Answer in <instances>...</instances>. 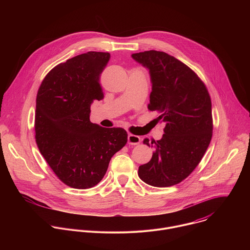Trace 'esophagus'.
<instances>
[{
	"mask_svg": "<svg viewBox=\"0 0 250 250\" xmlns=\"http://www.w3.org/2000/svg\"><path fill=\"white\" fill-rule=\"evenodd\" d=\"M141 138L138 136V135H134V134H128L127 136V142L128 145H131V146H135V145H138L140 142Z\"/></svg>",
	"mask_w": 250,
	"mask_h": 250,
	"instance_id": "34e87169",
	"label": "esophagus"
}]
</instances>
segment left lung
Wrapping results in <instances>:
<instances>
[{"instance_id":"obj_1","label":"left lung","mask_w":250,"mask_h":250,"mask_svg":"<svg viewBox=\"0 0 250 250\" xmlns=\"http://www.w3.org/2000/svg\"><path fill=\"white\" fill-rule=\"evenodd\" d=\"M131 57L149 70L152 91L148 110L166 124L159 140L145 138L154 148L138 176L148 185L170 187L182 182L202 160L212 135L211 102L203 81L186 64L156 50Z\"/></svg>"}]
</instances>
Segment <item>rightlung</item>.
I'll return each instance as SVG.
<instances>
[{
    "label": "right lung",
    "mask_w": 250,
    "mask_h": 250,
    "mask_svg": "<svg viewBox=\"0 0 250 250\" xmlns=\"http://www.w3.org/2000/svg\"><path fill=\"white\" fill-rule=\"evenodd\" d=\"M110 58L109 52L89 51L68 59L49 71L38 92L35 141L55 175L71 188L96 186L127 141L124 128L90 122L91 104L104 98L100 76Z\"/></svg>",
    "instance_id": "right-lung-1"
}]
</instances>
